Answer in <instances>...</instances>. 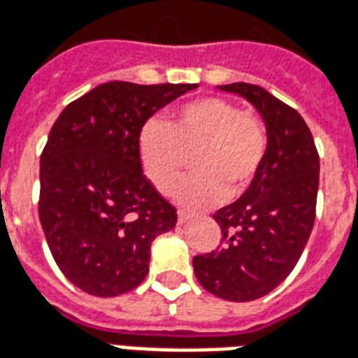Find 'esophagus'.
<instances>
[{"label":"esophagus","instance_id":"34e87169","mask_svg":"<svg viewBox=\"0 0 358 358\" xmlns=\"http://www.w3.org/2000/svg\"><path fill=\"white\" fill-rule=\"evenodd\" d=\"M192 218H193V214L184 213V210H180L178 213V224H186V222H189Z\"/></svg>","mask_w":358,"mask_h":358}]
</instances>
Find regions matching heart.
<instances>
[{
	"mask_svg": "<svg viewBox=\"0 0 358 358\" xmlns=\"http://www.w3.org/2000/svg\"><path fill=\"white\" fill-rule=\"evenodd\" d=\"M269 132L260 115L226 98H199L180 106L166 123L152 119L140 132L142 171L163 195L178 187L193 155L195 176L180 186L182 205L203 208L239 197L264 166Z\"/></svg>",
	"mask_w": 358,
	"mask_h": 358,
	"instance_id": "b5f03b06",
	"label": "heart"
}]
</instances>
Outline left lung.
<instances>
[{"label": "left lung", "instance_id": "obj_1", "mask_svg": "<svg viewBox=\"0 0 358 358\" xmlns=\"http://www.w3.org/2000/svg\"><path fill=\"white\" fill-rule=\"evenodd\" d=\"M262 113L269 150L262 171L239 199L216 210L222 241L193 258L201 287L227 301H252L287 279L315 224L319 153L306 121L258 85H220Z\"/></svg>", "mask_w": 358, "mask_h": 358}]
</instances>
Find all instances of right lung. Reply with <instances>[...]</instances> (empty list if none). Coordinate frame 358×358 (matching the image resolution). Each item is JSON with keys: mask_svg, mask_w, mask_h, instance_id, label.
I'll return each mask as SVG.
<instances>
[{"mask_svg": "<svg viewBox=\"0 0 358 358\" xmlns=\"http://www.w3.org/2000/svg\"><path fill=\"white\" fill-rule=\"evenodd\" d=\"M197 85L110 81L55 121L39 166V222L66 279L110 298L150 271V246L176 208L142 172L138 140L153 113Z\"/></svg>", "mask_w": 358, "mask_h": 358, "instance_id": "add662e5", "label": "right lung"}]
</instances>
